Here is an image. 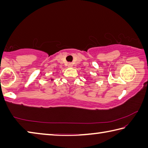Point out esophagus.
Instances as JSON below:
<instances>
[{
	"instance_id": "esophagus-1",
	"label": "esophagus",
	"mask_w": 148,
	"mask_h": 148,
	"mask_svg": "<svg viewBox=\"0 0 148 148\" xmlns=\"http://www.w3.org/2000/svg\"><path fill=\"white\" fill-rule=\"evenodd\" d=\"M69 66H72V64H70L69 65Z\"/></svg>"
}]
</instances>
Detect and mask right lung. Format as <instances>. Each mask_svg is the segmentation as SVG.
I'll return each instance as SVG.
<instances>
[{
    "label": "right lung",
    "mask_w": 148,
    "mask_h": 148,
    "mask_svg": "<svg viewBox=\"0 0 148 148\" xmlns=\"http://www.w3.org/2000/svg\"><path fill=\"white\" fill-rule=\"evenodd\" d=\"M52 79H51V80H52Z\"/></svg>",
    "instance_id": "obj_1"
}]
</instances>
